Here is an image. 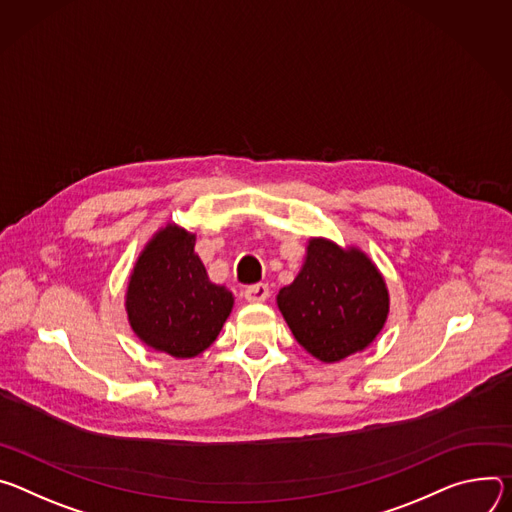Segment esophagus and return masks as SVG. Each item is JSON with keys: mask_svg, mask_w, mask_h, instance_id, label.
I'll return each instance as SVG.
<instances>
[{"mask_svg": "<svg viewBox=\"0 0 512 512\" xmlns=\"http://www.w3.org/2000/svg\"><path fill=\"white\" fill-rule=\"evenodd\" d=\"M268 295H270V291H268L264 282H258V285H250L244 291V297H246L248 303H264L268 299Z\"/></svg>", "mask_w": 512, "mask_h": 512, "instance_id": "obj_1", "label": "esophagus"}]
</instances>
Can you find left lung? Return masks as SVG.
I'll use <instances>...</instances> for the list:
<instances>
[{"label": "left lung", "instance_id": "1", "mask_svg": "<svg viewBox=\"0 0 512 512\" xmlns=\"http://www.w3.org/2000/svg\"><path fill=\"white\" fill-rule=\"evenodd\" d=\"M297 342L331 364L366 350L388 317V289L376 264L358 248L311 238L301 272L276 295Z\"/></svg>", "mask_w": 512, "mask_h": 512}]
</instances>
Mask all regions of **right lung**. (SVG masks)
<instances>
[{
	"label": "right lung",
	"instance_id": "right-lung-1",
	"mask_svg": "<svg viewBox=\"0 0 512 512\" xmlns=\"http://www.w3.org/2000/svg\"><path fill=\"white\" fill-rule=\"evenodd\" d=\"M234 307V295L209 280L195 234L166 223L140 252L130 274L126 313L148 348L173 358L205 352Z\"/></svg>",
	"mask_w": 512,
	"mask_h": 512
}]
</instances>
